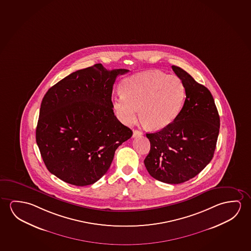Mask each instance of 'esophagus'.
Here are the masks:
<instances>
[{
	"mask_svg": "<svg viewBox=\"0 0 251 251\" xmlns=\"http://www.w3.org/2000/svg\"><path fill=\"white\" fill-rule=\"evenodd\" d=\"M142 135H143V132H141L140 130H134V131H133V137L141 136Z\"/></svg>",
	"mask_w": 251,
	"mask_h": 251,
	"instance_id": "34e87169",
	"label": "esophagus"
}]
</instances>
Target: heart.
I'll use <instances>...</instances> for the list:
<instances>
[{"label":"heart","instance_id":"1","mask_svg":"<svg viewBox=\"0 0 251 251\" xmlns=\"http://www.w3.org/2000/svg\"><path fill=\"white\" fill-rule=\"evenodd\" d=\"M122 93L113 100L120 121L126 125L138 115L151 129L160 130L177 118L186 98L185 86L176 75L144 71L124 80Z\"/></svg>","mask_w":251,"mask_h":251}]
</instances>
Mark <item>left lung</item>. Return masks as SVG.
<instances>
[{
	"label": "left lung",
	"instance_id": "8db88e82",
	"mask_svg": "<svg viewBox=\"0 0 251 251\" xmlns=\"http://www.w3.org/2000/svg\"><path fill=\"white\" fill-rule=\"evenodd\" d=\"M172 70L185 86V101L172 124L146 134L151 151L144 164L154 179L178 184L195 177L212 160L220 117L205 86L177 66H172Z\"/></svg>",
	"mask_w": 251,
	"mask_h": 251
}]
</instances>
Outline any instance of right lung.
<instances>
[{"mask_svg": "<svg viewBox=\"0 0 251 251\" xmlns=\"http://www.w3.org/2000/svg\"><path fill=\"white\" fill-rule=\"evenodd\" d=\"M124 69L100 63L58 81L43 97L35 132L47 169L65 182L90 185L104 176L116 149L132 136L116 118L113 85Z\"/></svg>", "mask_w": 251, "mask_h": 251, "instance_id": "1", "label": "right lung"}]
</instances>
